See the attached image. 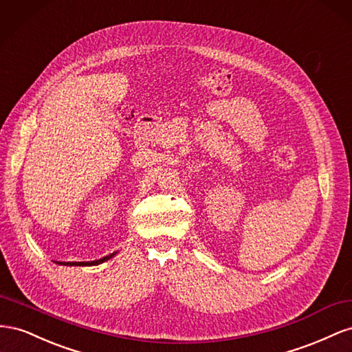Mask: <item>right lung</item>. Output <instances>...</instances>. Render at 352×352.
Returning <instances> with one entry per match:
<instances>
[{"label": "right lung", "mask_w": 352, "mask_h": 352, "mask_svg": "<svg viewBox=\"0 0 352 352\" xmlns=\"http://www.w3.org/2000/svg\"><path fill=\"white\" fill-rule=\"evenodd\" d=\"M116 254L118 252H113V254H110V255L103 256V258H100V259H96V261H82V263H63V261H54V263L58 264V265H67V267H72V265H75V267H89V265L102 264V263H104V261L113 258Z\"/></svg>", "instance_id": "1"}]
</instances>
